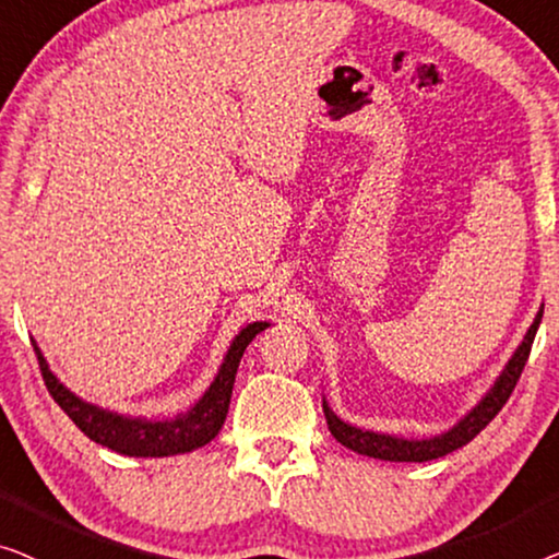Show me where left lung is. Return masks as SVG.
Segmentation results:
<instances>
[{
    "mask_svg": "<svg viewBox=\"0 0 559 559\" xmlns=\"http://www.w3.org/2000/svg\"><path fill=\"white\" fill-rule=\"evenodd\" d=\"M542 311L545 306L537 311L532 326L526 329L522 344H519L512 359L507 361V367L501 369V374L493 382V388L486 392L474 411L463 415V418L455 423L451 430L445 433L433 436V438H420V440H411V438H397V436H388V433H374V430H361L357 426H349L342 418H336V413L326 405L324 400V415H326V426L332 430V436L340 440L342 445L352 448L361 455H369V459H380V461H411V463H423V461H433L440 459V455H448L453 451H459L466 443H471L481 430L489 426V423L497 418V413L507 405L509 395H512L516 388V380L522 377V369L530 359L532 352V342L534 334H537L539 321H542Z\"/></svg>",
    "mask_w": 559,
    "mask_h": 559,
    "instance_id": "left-lung-1",
    "label": "left lung"
}]
</instances>
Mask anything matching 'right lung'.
I'll return each instance as SVG.
<instances>
[{
	"instance_id": "obj_1",
	"label": "right lung",
	"mask_w": 559,
	"mask_h": 559,
	"mask_svg": "<svg viewBox=\"0 0 559 559\" xmlns=\"http://www.w3.org/2000/svg\"><path fill=\"white\" fill-rule=\"evenodd\" d=\"M269 321H253L246 329H240V334L235 336L230 349L219 365L215 380L204 395L194 403L187 413H179L177 418L169 420H146V418H131V415H121L114 411H104V407L85 403L70 392L58 377L50 372L47 359L43 357L37 342H33L37 361H40L43 380L50 390L55 403H58L70 420L83 430L85 436L96 443L111 448L116 453L123 455H136V459H162V455H177V453H190L194 448L207 445L212 438L219 433L223 423L227 418V407H230V395L235 374H238V365L242 352L250 342L255 340V334H261L263 329H269Z\"/></svg>"
}]
</instances>
